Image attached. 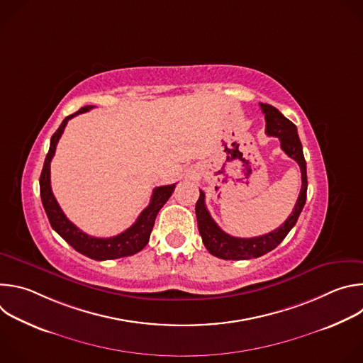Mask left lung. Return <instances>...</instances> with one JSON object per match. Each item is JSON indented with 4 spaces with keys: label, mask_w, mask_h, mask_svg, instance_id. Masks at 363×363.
<instances>
[{
    "label": "left lung",
    "mask_w": 363,
    "mask_h": 363,
    "mask_svg": "<svg viewBox=\"0 0 363 363\" xmlns=\"http://www.w3.org/2000/svg\"><path fill=\"white\" fill-rule=\"evenodd\" d=\"M260 108L266 119V133L280 139L281 149L291 160H294L301 171V189L296 201L294 208L289 218L274 231L252 238L233 237L224 233L210 216L205 206V194L199 189V198L195 205V214L198 221V230L202 237L205 248L213 255L223 258V260H248V258L262 257L266 252L274 250L296 225L297 218L306 203L307 194V174L306 161L303 155V146L297 135V128L284 115H281L274 106L267 103H260Z\"/></svg>",
    "instance_id": "8db88e82"
}]
</instances>
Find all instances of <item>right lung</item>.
I'll return each instance as SVG.
<instances>
[{"mask_svg": "<svg viewBox=\"0 0 363 363\" xmlns=\"http://www.w3.org/2000/svg\"><path fill=\"white\" fill-rule=\"evenodd\" d=\"M94 106H84L76 113L67 116L60 128L55 132V135L50 139V149L45 157L43 171L40 175V195H41V202L45 210V214L48 217V221L53 227V230L66 241L69 242L76 251L80 254L93 258V260H113V258H121V257H128L139 252L149 241L155 218H157L160 210L165 205V202L169 199L175 189V184L172 185H164V186H157L152 192V198L149 205L140 213L138 220L132 227H129L126 231L109 237V238H97L87 235L83 233L80 228H77L63 213L60 208L59 202L56 201L53 191H51L50 185V162L55 157L56 146L59 143V139L62 138L65 128L67 122L80 115L84 113Z\"/></svg>", "mask_w": 363, "mask_h": 363, "instance_id": "obj_1", "label": "right lung"}]
</instances>
